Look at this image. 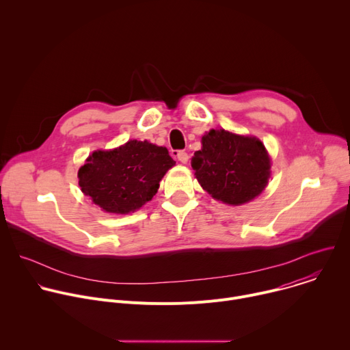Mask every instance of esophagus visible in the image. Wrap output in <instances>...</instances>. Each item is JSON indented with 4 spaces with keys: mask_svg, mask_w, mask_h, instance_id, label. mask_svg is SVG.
Instances as JSON below:
<instances>
[{
    "mask_svg": "<svg viewBox=\"0 0 350 350\" xmlns=\"http://www.w3.org/2000/svg\"><path fill=\"white\" fill-rule=\"evenodd\" d=\"M174 157L178 159V162H181V163H184V165L188 162V154L184 152V151H177Z\"/></svg>",
    "mask_w": 350,
    "mask_h": 350,
    "instance_id": "1",
    "label": "esophagus"
}]
</instances>
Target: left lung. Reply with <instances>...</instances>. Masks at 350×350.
I'll return each instance as SVG.
<instances>
[{
    "label": "left lung",
    "instance_id": "8db88e82",
    "mask_svg": "<svg viewBox=\"0 0 350 350\" xmlns=\"http://www.w3.org/2000/svg\"><path fill=\"white\" fill-rule=\"evenodd\" d=\"M201 142L191 166L212 198L238 206L262 193L270 178L271 161L260 139L220 129L206 133Z\"/></svg>",
    "mask_w": 350,
    "mask_h": 350
}]
</instances>
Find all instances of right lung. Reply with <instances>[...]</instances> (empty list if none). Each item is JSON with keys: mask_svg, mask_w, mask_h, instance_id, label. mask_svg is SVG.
<instances>
[{"mask_svg": "<svg viewBox=\"0 0 350 350\" xmlns=\"http://www.w3.org/2000/svg\"><path fill=\"white\" fill-rule=\"evenodd\" d=\"M174 165L165 146L130 139L109 151H94L79 169V185L104 212L127 215L151 201Z\"/></svg>", "mask_w": 350, "mask_h": 350, "instance_id": "add662e5", "label": "right lung"}]
</instances>
